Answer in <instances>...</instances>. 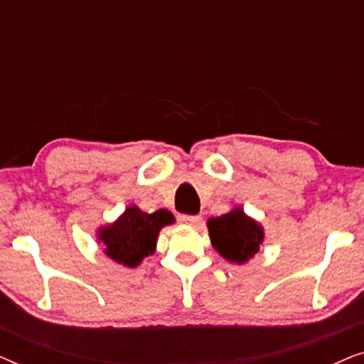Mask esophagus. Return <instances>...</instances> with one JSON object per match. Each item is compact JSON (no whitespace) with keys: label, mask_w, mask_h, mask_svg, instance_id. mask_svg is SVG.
Listing matches in <instances>:
<instances>
[{"label":"esophagus","mask_w":364,"mask_h":364,"mask_svg":"<svg viewBox=\"0 0 364 364\" xmlns=\"http://www.w3.org/2000/svg\"><path fill=\"white\" fill-rule=\"evenodd\" d=\"M200 215H186V213H183V215H178V220L188 223V225H197V223L200 222Z\"/></svg>","instance_id":"34e87169"}]
</instances>
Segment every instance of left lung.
I'll list each match as a JSON object with an SVG mask.
<instances>
[{"mask_svg": "<svg viewBox=\"0 0 364 364\" xmlns=\"http://www.w3.org/2000/svg\"><path fill=\"white\" fill-rule=\"evenodd\" d=\"M212 245L232 263H245L260 248L263 230L242 208L208 220Z\"/></svg>", "mask_w": 364, "mask_h": 364, "instance_id": "left-lung-1", "label": "left lung"}]
</instances>
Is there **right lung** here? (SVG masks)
I'll return each instance as SVG.
<instances>
[{
	"instance_id": "right-lung-1",
	"label": "right lung",
	"mask_w": 364,
	"mask_h": 364,
	"mask_svg": "<svg viewBox=\"0 0 364 364\" xmlns=\"http://www.w3.org/2000/svg\"><path fill=\"white\" fill-rule=\"evenodd\" d=\"M172 222L173 215L164 208L146 213L132 205L117 222L99 230V242L104 243V252L114 262L134 268L142 262V258L152 255L159 232Z\"/></svg>"
}]
</instances>
